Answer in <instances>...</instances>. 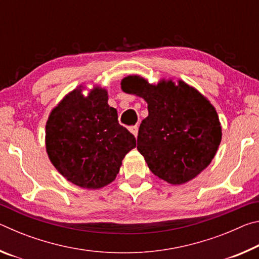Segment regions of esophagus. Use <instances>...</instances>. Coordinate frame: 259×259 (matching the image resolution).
I'll list each match as a JSON object with an SVG mask.
<instances>
[{"label": "esophagus", "mask_w": 259, "mask_h": 259, "mask_svg": "<svg viewBox=\"0 0 259 259\" xmlns=\"http://www.w3.org/2000/svg\"><path fill=\"white\" fill-rule=\"evenodd\" d=\"M129 130H130V133L135 136V137H137V135H138V126L137 125H131Z\"/></svg>", "instance_id": "34e87169"}]
</instances>
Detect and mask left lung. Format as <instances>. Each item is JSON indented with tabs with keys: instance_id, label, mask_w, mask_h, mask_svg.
<instances>
[{
	"instance_id": "obj_1",
	"label": "left lung",
	"mask_w": 259,
	"mask_h": 259,
	"mask_svg": "<svg viewBox=\"0 0 259 259\" xmlns=\"http://www.w3.org/2000/svg\"><path fill=\"white\" fill-rule=\"evenodd\" d=\"M121 89L147 103L137 150L157 178L182 185L207 168L222 142L218 114L207 97L171 78L151 84L142 76L129 75L121 81Z\"/></svg>"
}]
</instances>
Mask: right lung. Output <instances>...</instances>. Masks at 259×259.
Returning a JSON list of instances; mask_svg holds the SVG:
<instances>
[{
    "label": "right lung",
    "mask_w": 259,
    "mask_h": 259,
    "mask_svg": "<svg viewBox=\"0 0 259 259\" xmlns=\"http://www.w3.org/2000/svg\"><path fill=\"white\" fill-rule=\"evenodd\" d=\"M80 85L52 108L46 125L48 156L61 176L87 190L111 184L136 138L117 121L105 88L87 96Z\"/></svg>",
    "instance_id": "obj_1"
}]
</instances>
